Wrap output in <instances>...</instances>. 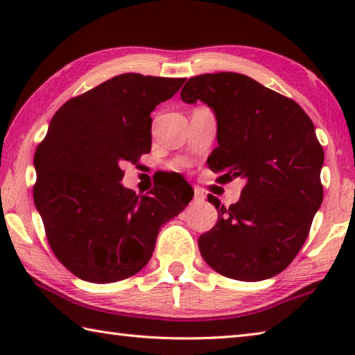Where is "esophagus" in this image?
<instances>
[{
  "label": "esophagus",
  "mask_w": 355,
  "mask_h": 355,
  "mask_svg": "<svg viewBox=\"0 0 355 355\" xmlns=\"http://www.w3.org/2000/svg\"><path fill=\"white\" fill-rule=\"evenodd\" d=\"M194 200L196 202H203V200H205V194H203V192L199 188L194 189Z\"/></svg>",
  "instance_id": "1"
}]
</instances>
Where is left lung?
Returning a JSON list of instances; mask_svg holds the SVG:
<instances>
[{
  "label": "left lung",
  "instance_id": "1",
  "mask_svg": "<svg viewBox=\"0 0 355 355\" xmlns=\"http://www.w3.org/2000/svg\"><path fill=\"white\" fill-rule=\"evenodd\" d=\"M180 95L214 112L209 169L222 183L245 182L228 208L208 196L218 222L199 238L203 260L230 279L274 277L297 255L322 203L324 150L313 122L296 101L233 71L192 76Z\"/></svg>",
  "mask_w": 355,
  "mask_h": 355
}]
</instances>
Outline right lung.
Segmentation results:
<instances>
[{
    "instance_id": "1",
    "label": "right lung",
    "mask_w": 355,
    "mask_h": 355,
    "mask_svg": "<svg viewBox=\"0 0 355 355\" xmlns=\"http://www.w3.org/2000/svg\"><path fill=\"white\" fill-rule=\"evenodd\" d=\"M184 78L123 73L69 100L35 150L34 203L53 254L92 284L131 277L146 266L166 222L194 191L183 177L136 196L122 166L152 148V112Z\"/></svg>"
}]
</instances>
